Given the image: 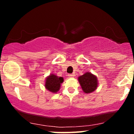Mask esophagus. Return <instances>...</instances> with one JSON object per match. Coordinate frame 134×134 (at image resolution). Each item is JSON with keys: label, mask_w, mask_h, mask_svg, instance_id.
I'll list each match as a JSON object with an SVG mask.
<instances>
[{"label": "esophagus", "mask_w": 134, "mask_h": 134, "mask_svg": "<svg viewBox=\"0 0 134 134\" xmlns=\"http://www.w3.org/2000/svg\"><path fill=\"white\" fill-rule=\"evenodd\" d=\"M68 76L69 77L72 78L74 77V74H68Z\"/></svg>", "instance_id": "esophagus-1"}]
</instances>
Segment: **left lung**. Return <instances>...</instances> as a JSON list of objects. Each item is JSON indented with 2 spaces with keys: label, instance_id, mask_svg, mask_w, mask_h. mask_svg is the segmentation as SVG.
Here are the masks:
<instances>
[{
  "label": "left lung",
  "instance_id": "1",
  "mask_svg": "<svg viewBox=\"0 0 134 134\" xmlns=\"http://www.w3.org/2000/svg\"><path fill=\"white\" fill-rule=\"evenodd\" d=\"M78 81L84 93L86 94L91 93L98 87V78L91 72H86L82 76H79Z\"/></svg>",
  "mask_w": 134,
  "mask_h": 134
}]
</instances>
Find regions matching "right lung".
Masks as SVG:
<instances>
[{
  "mask_svg": "<svg viewBox=\"0 0 134 134\" xmlns=\"http://www.w3.org/2000/svg\"><path fill=\"white\" fill-rule=\"evenodd\" d=\"M63 82L64 78L62 77H58L53 74H51L46 78L44 87L51 93H56L59 91L61 84Z\"/></svg>",
  "mask_w": 134,
  "mask_h": 134,
  "instance_id": "right-lung-1",
  "label": "right lung"
}]
</instances>
